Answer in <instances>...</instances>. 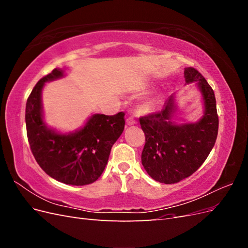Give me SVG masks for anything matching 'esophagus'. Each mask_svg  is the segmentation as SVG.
<instances>
[{
    "label": "esophagus",
    "mask_w": 248,
    "mask_h": 248,
    "mask_svg": "<svg viewBox=\"0 0 248 248\" xmlns=\"http://www.w3.org/2000/svg\"><path fill=\"white\" fill-rule=\"evenodd\" d=\"M126 124L129 125V126H132V125L136 124V120H134L132 117L127 118V119H126Z\"/></svg>",
    "instance_id": "esophagus-1"
}]
</instances>
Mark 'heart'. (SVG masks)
<instances>
[{"label":"heart","mask_w":248,"mask_h":248,"mask_svg":"<svg viewBox=\"0 0 248 248\" xmlns=\"http://www.w3.org/2000/svg\"><path fill=\"white\" fill-rule=\"evenodd\" d=\"M156 104H157V98H156V97H151V98H149V99L146 101L145 108L150 110V109L154 108L156 107Z\"/></svg>","instance_id":"b5f03b06"}]
</instances>
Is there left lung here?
<instances>
[{
    "label": "left lung",
    "mask_w": 248,
    "mask_h": 248,
    "mask_svg": "<svg viewBox=\"0 0 248 248\" xmlns=\"http://www.w3.org/2000/svg\"><path fill=\"white\" fill-rule=\"evenodd\" d=\"M186 84L196 82L202 95L204 114L197 122H176L175 94L169 97L160 112L141 117L146 137L141 152L148 175L164 184H174L196 171L211 152L218 132V116L212 88L192 67L184 68Z\"/></svg>",
    "instance_id": "left-lung-1"
}]
</instances>
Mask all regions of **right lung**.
<instances>
[{
	"instance_id": "obj_1",
	"label": "right lung",
	"mask_w": 248,
	"mask_h": 248,
	"mask_svg": "<svg viewBox=\"0 0 248 248\" xmlns=\"http://www.w3.org/2000/svg\"><path fill=\"white\" fill-rule=\"evenodd\" d=\"M65 71V67L56 68L34 87L26 106L27 134L37 163L48 176L64 184L81 186L101 176L111 147L124 130L125 114H93L79 129L66 133L47 126L42 90L46 82L64 78Z\"/></svg>"
}]
</instances>
